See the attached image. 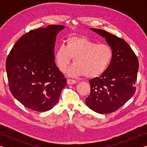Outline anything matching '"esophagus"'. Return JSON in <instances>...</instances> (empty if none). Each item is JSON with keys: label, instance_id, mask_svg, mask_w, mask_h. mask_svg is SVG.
I'll return each instance as SVG.
<instances>
[{"label": "esophagus", "instance_id": "1", "mask_svg": "<svg viewBox=\"0 0 147 147\" xmlns=\"http://www.w3.org/2000/svg\"><path fill=\"white\" fill-rule=\"evenodd\" d=\"M67 82L68 84H74L77 83V82L75 80H73V79H70V78L67 79Z\"/></svg>", "mask_w": 147, "mask_h": 147}]
</instances>
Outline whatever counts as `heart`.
<instances>
[{
	"mask_svg": "<svg viewBox=\"0 0 147 147\" xmlns=\"http://www.w3.org/2000/svg\"><path fill=\"white\" fill-rule=\"evenodd\" d=\"M54 56L56 65L62 73H65L74 58L69 75L93 78L105 73L112 59L113 51L107 44H97L84 37H71L67 39L65 47L56 49Z\"/></svg>",
	"mask_w": 147,
	"mask_h": 147,
	"instance_id": "b5f03b06",
	"label": "heart"
}]
</instances>
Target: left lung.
<instances>
[{
	"instance_id": "obj_1",
	"label": "left lung",
	"mask_w": 147,
	"mask_h": 147,
	"mask_svg": "<svg viewBox=\"0 0 147 147\" xmlns=\"http://www.w3.org/2000/svg\"><path fill=\"white\" fill-rule=\"evenodd\" d=\"M90 29L105 38L112 49L113 58L105 73L89 80L91 93L86 103L96 113H110L120 108L135 93L138 59L124 39L104 30Z\"/></svg>"
}]
</instances>
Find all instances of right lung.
<instances>
[{"label": "right lung", "mask_w": 147, "mask_h": 147, "mask_svg": "<svg viewBox=\"0 0 147 147\" xmlns=\"http://www.w3.org/2000/svg\"><path fill=\"white\" fill-rule=\"evenodd\" d=\"M63 25L32 30L14 45L6 69L11 94L34 111H47L56 105L67 80L54 61L56 36Z\"/></svg>", "instance_id": "right-lung-1"}]
</instances>
